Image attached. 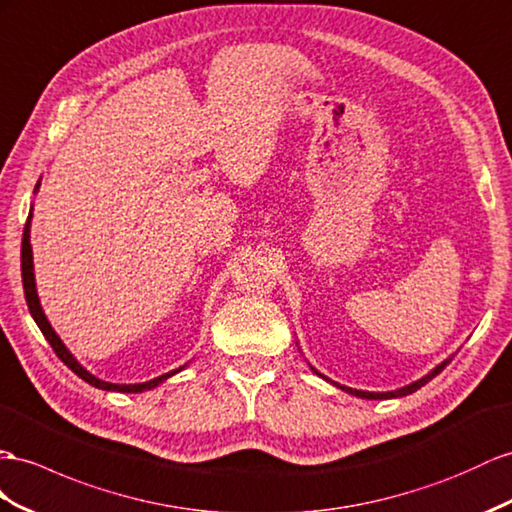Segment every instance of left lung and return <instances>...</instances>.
I'll return each instance as SVG.
<instances>
[{
  "label": "left lung",
  "instance_id": "obj_1",
  "mask_svg": "<svg viewBox=\"0 0 512 512\" xmlns=\"http://www.w3.org/2000/svg\"><path fill=\"white\" fill-rule=\"evenodd\" d=\"M454 357V355H452ZM452 357H448L445 361H441L437 368H432L426 376H422L419 378V381H415V383H411V385H404V387H400V389H393V391H361V389H352V387H346V385H339V383H335V381H331V378H326L324 374H320L316 368H309L313 370V374H318L320 378H324L326 383H331L333 387H337V389H342V391H346V393H350V396H357V398H363V400H389V398H402V396H409V393H413V391H417L419 387H424L428 381H432V378H435L445 365H448L450 361H452Z\"/></svg>",
  "mask_w": 512,
  "mask_h": 512
}]
</instances>
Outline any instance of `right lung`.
I'll use <instances>...</instances> for the list:
<instances>
[{
	"mask_svg": "<svg viewBox=\"0 0 512 512\" xmlns=\"http://www.w3.org/2000/svg\"><path fill=\"white\" fill-rule=\"evenodd\" d=\"M38 188H41V181L36 183L34 188V194L38 192ZM30 227H32V207H30V216H28V222H25V229H23V242H21V279H23V292H25V303H28V309L32 313L34 322L38 324V329H41V333L45 335L47 342L51 344V348H54L56 355L60 357V361L67 365V368H71L77 376L82 378V381H86L88 385H93L97 389H103V391H121V393H142V391H149V389H155L157 385L166 383L170 376L179 374L186 365H181V368L177 370H170L162 376L157 378H151V381L147 383H134V385H119V383H108V381H101V378H97L95 374H90L84 365L77 361L71 350L64 346L62 339L58 337V333L51 329V324L45 316V311L41 307V298H38V292H36V279H34V257H32V244H30Z\"/></svg>",
	"mask_w": 512,
	"mask_h": 512,
	"instance_id": "obj_1",
	"label": "right lung"
}]
</instances>
